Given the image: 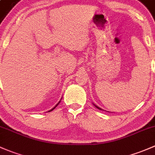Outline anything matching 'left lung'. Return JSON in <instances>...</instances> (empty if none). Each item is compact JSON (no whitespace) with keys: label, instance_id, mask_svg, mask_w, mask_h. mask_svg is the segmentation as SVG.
Returning <instances> with one entry per match:
<instances>
[{"label":"left lung","instance_id":"left-lung-1","mask_svg":"<svg viewBox=\"0 0 155 155\" xmlns=\"http://www.w3.org/2000/svg\"><path fill=\"white\" fill-rule=\"evenodd\" d=\"M94 106H95V105H94ZM96 106V107H97V109H100V110H103V109H101V108H100V107H98V106Z\"/></svg>","mask_w":155,"mask_h":155}]
</instances>
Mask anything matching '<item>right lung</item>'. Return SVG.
<instances>
[{"label": "right lung", "mask_w": 155, "mask_h": 155, "mask_svg": "<svg viewBox=\"0 0 155 155\" xmlns=\"http://www.w3.org/2000/svg\"><path fill=\"white\" fill-rule=\"evenodd\" d=\"M60 102H61V101H59V103H58V104L57 105H56V106H54V108H52V109H51V110H50V111H52V110H53V109H55V107H56V106H58V104H60Z\"/></svg>", "instance_id": "obj_1"}]
</instances>
